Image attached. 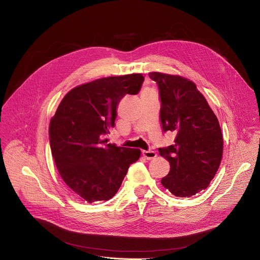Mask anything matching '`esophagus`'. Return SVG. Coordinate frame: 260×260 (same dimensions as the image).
<instances>
[{
    "mask_svg": "<svg viewBox=\"0 0 260 260\" xmlns=\"http://www.w3.org/2000/svg\"><path fill=\"white\" fill-rule=\"evenodd\" d=\"M142 155H143L144 158L147 159V160H152V159L156 158V156H157V154H156L154 151H143V152H142Z\"/></svg>",
    "mask_w": 260,
    "mask_h": 260,
    "instance_id": "34e87169",
    "label": "esophagus"
}]
</instances>
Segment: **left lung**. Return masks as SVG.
Masks as SVG:
<instances>
[{"label": "left lung", "mask_w": 260, "mask_h": 260, "mask_svg": "<svg viewBox=\"0 0 260 260\" xmlns=\"http://www.w3.org/2000/svg\"><path fill=\"white\" fill-rule=\"evenodd\" d=\"M148 76L158 85L162 131L175 135L173 145L159 148L171 167L161 183L177 197L196 195L209 186L220 166L219 122L192 81L161 73Z\"/></svg>", "instance_id": "left-lung-1"}]
</instances>
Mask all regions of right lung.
I'll list each match as a JSON object with an SVG mask.
<instances>
[{"label": "right lung", "mask_w": 260, "mask_h": 260, "mask_svg": "<svg viewBox=\"0 0 260 260\" xmlns=\"http://www.w3.org/2000/svg\"><path fill=\"white\" fill-rule=\"evenodd\" d=\"M141 74L108 77L73 88L49 124L51 154L63 181L91 203L115 196L139 149L107 143L117 107L126 94H137Z\"/></svg>", "instance_id": "1"}]
</instances>
